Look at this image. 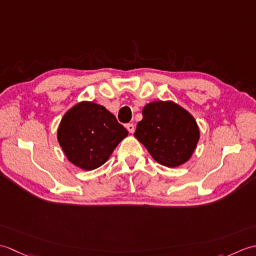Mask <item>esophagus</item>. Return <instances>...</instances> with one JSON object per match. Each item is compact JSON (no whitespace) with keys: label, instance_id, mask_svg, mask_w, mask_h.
Instances as JSON below:
<instances>
[{"label":"esophagus","instance_id":"esophagus-1","mask_svg":"<svg viewBox=\"0 0 256 256\" xmlns=\"http://www.w3.org/2000/svg\"><path fill=\"white\" fill-rule=\"evenodd\" d=\"M126 127H127V129H128V132H129L130 134H132V132H134V124H128Z\"/></svg>","mask_w":256,"mask_h":256}]
</instances>
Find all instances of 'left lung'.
Returning a JSON list of instances; mask_svg holds the SVG:
<instances>
[{
  "label": "left lung",
  "mask_w": 256,
  "mask_h": 256,
  "mask_svg": "<svg viewBox=\"0 0 256 256\" xmlns=\"http://www.w3.org/2000/svg\"><path fill=\"white\" fill-rule=\"evenodd\" d=\"M134 134L158 164L170 168L186 162L200 138L194 116L170 100L147 104Z\"/></svg>",
  "instance_id": "1"
}]
</instances>
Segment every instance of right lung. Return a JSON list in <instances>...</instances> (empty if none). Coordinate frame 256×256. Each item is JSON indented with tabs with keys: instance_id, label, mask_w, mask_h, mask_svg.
<instances>
[{
	"instance_id": "1",
	"label": "right lung",
	"mask_w": 256,
	"mask_h": 256,
	"mask_svg": "<svg viewBox=\"0 0 256 256\" xmlns=\"http://www.w3.org/2000/svg\"><path fill=\"white\" fill-rule=\"evenodd\" d=\"M127 136V129L110 112L92 102L72 107L57 130V139L67 159L87 171L105 164Z\"/></svg>"
}]
</instances>
